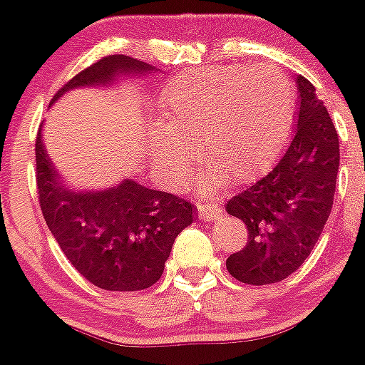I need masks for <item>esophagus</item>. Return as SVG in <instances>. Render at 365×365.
<instances>
[{
  "label": "esophagus",
  "mask_w": 365,
  "mask_h": 365,
  "mask_svg": "<svg viewBox=\"0 0 365 365\" xmlns=\"http://www.w3.org/2000/svg\"><path fill=\"white\" fill-rule=\"evenodd\" d=\"M220 206L215 205V203H197V213H200V217L203 220H215L217 217L220 215Z\"/></svg>",
  "instance_id": "esophagus-1"
}]
</instances>
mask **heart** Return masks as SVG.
<instances>
[{
    "label": "heart",
    "mask_w": 365,
    "mask_h": 365,
    "mask_svg": "<svg viewBox=\"0 0 365 365\" xmlns=\"http://www.w3.org/2000/svg\"><path fill=\"white\" fill-rule=\"evenodd\" d=\"M159 106L150 159L169 183L190 178L197 152L210 182L222 176L244 183L267 171L281 152L295 91L275 67L227 65L180 73L162 88Z\"/></svg>",
    "instance_id": "obj_1"
}]
</instances>
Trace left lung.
<instances>
[{
    "instance_id": "8db88e82",
    "label": "left lung",
    "mask_w": 365,
    "mask_h": 365,
    "mask_svg": "<svg viewBox=\"0 0 365 365\" xmlns=\"http://www.w3.org/2000/svg\"><path fill=\"white\" fill-rule=\"evenodd\" d=\"M300 91L292 143L268 175L231 197L226 212L247 227V245L226 268L237 281L272 284L309 257L332 212L339 169V135L314 86L297 77Z\"/></svg>"
}]
</instances>
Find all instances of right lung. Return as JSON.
<instances>
[{
	"mask_svg": "<svg viewBox=\"0 0 365 365\" xmlns=\"http://www.w3.org/2000/svg\"><path fill=\"white\" fill-rule=\"evenodd\" d=\"M153 67L113 54L95 61L65 84V91L108 84L116 73L152 72ZM36 132V189L47 227L70 263L91 284L108 292H139L164 272L175 238L192 224V205L183 197L125 180L102 192H72L58 182Z\"/></svg>",
	"mask_w": 365,
	"mask_h": 365,
	"instance_id": "right-lung-1",
	"label": "right lung"
}]
</instances>
